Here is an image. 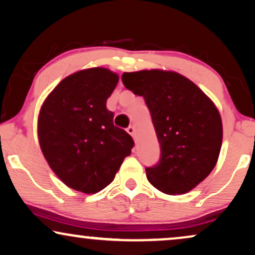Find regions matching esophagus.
Segmentation results:
<instances>
[{"mask_svg": "<svg viewBox=\"0 0 255 255\" xmlns=\"http://www.w3.org/2000/svg\"><path fill=\"white\" fill-rule=\"evenodd\" d=\"M127 133L129 134V135H131V136H135V129H134V127L133 126H129V127L127 128Z\"/></svg>", "mask_w": 255, "mask_h": 255, "instance_id": "obj_1", "label": "esophagus"}]
</instances>
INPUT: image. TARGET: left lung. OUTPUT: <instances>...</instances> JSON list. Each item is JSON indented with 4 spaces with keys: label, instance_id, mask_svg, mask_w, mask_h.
<instances>
[{
    "label": "left lung",
    "instance_id": "obj_1",
    "mask_svg": "<svg viewBox=\"0 0 255 255\" xmlns=\"http://www.w3.org/2000/svg\"><path fill=\"white\" fill-rule=\"evenodd\" d=\"M127 90L143 97L161 148L145 168L159 191L182 195L209 176L223 140L219 112L199 87L175 72L150 70L122 74Z\"/></svg>",
    "mask_w": 255,
    "mask_h": 255
}]
</instances>
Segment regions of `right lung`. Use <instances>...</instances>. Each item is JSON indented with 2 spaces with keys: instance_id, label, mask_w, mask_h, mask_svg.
I'll return each instance as SVG.
<instances>
[{
  "instance_id": "obj_1",
  "label": "right lung",
  "mask_w": 255,
  "mask_h": 255,
  "mask_svg": "<svg viewBox=\"0 0 255 255\" xmlns=\"http://www.w3.org/2000/svg\"><path fill=\"white\" fill-rule=\"evenodd\" d=\"M119 81L103 67L73 73L44 101L38 138L44 157L67 186L96 193L113 182L133 137L113 124L107 99Z\"/></svg>"
}]
</instances>
